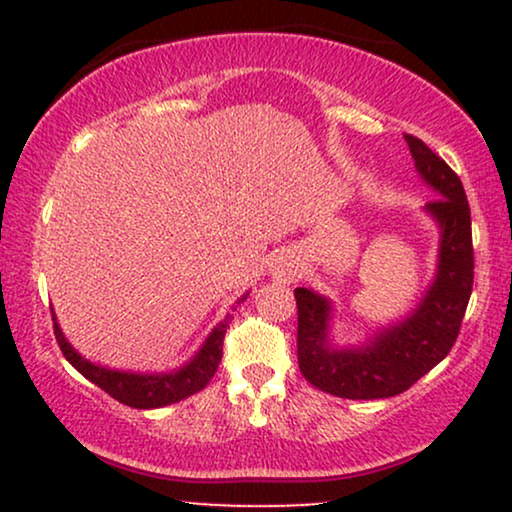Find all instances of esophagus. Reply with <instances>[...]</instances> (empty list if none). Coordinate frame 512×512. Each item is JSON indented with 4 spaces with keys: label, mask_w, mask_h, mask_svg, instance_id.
Wrapping results in <instances>:
<instances>
[{
    "label": "esophagus",
    "mask_w": 512,
    "mask_h": 512,
    "mask_svg": "<svg viewBox=\"0 0 512 512\" xmlns=\"http://www.w3.org/2000/svg\"><path fill=\"white\" fill-rule=\"evenodd\" d=\"M300 258L293 254V251H279V254H275L270 258V277L275 279V282L279 284H291L293 279L298 277L300 272Z\"/></svg>",
    "instance_id": "34e87169"
}]
</instances>
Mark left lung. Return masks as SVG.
Returning <instances> with one entry per match:
<instances>
[{
	"mask_svg": "<svg viewBox=\"0 0 512 512\" xmlns=\"http://www.w3.org/2000/svg\"><path fill=\"white\" fill-rule=\"evenodd\" d=\"M419 179L436 193L424 212L440 240L436 275L408 317L377 328L359 345H335L333 303L298 286V366L326 394L370 401L403 394L450 354L473 291L471 207L461 179L422 139L405 135Z\"/></svg>",
	"mask_w": 512,
	"mask_h": 512,
	"instance_id": "8db88e82",
	"label": "left lung"
}]
</instances>
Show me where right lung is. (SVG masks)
Listing matches in <instances>:
<instances>
[{"label":"right lung","instance_id":"obj_1","mask_svg":"<svg viewBox=\"0 0 512 512\" xmlns=\"http://www.w3.org/2000/svg\"><path fill=\"white\" fill-rule=\"evenodd\" d=\"M249 291L237 300V305L242 300H247ZM230 314L223 317L212 328V333L207 335V340L202 342V347L191 356V361H186L184 366L167 370V373H132V370H116L100 366V363L88 361L86 356H81L76 349L69 345V340L62 333V328L55 319L53 312V328H55V340L65 354V359L79 370V373L97 384L102 391H107L111 398H116L118 403L130 405V408L139 410H151V408H163V405H172L184 401V398L198 394L200 389H205L209 380H212L219 361L223 356V338H226Z\"/></svg>","mask_w":512,"mask_h":512}]
</instances>
